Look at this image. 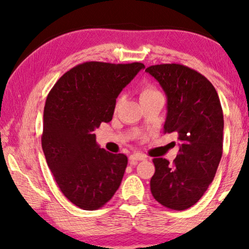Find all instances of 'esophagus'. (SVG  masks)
Returning a JSON list of instances; mask_svg holds the SVG:
<instances>
[{"mask_svg": "<svg viewBox=\"0 0 249 249\" xmlns=\"http://www.w3.org/2000/svg\"><path fill=\"white\" fill-rule=\"evenodd\" d=\"M144 160H146V156L142 154H132L129 156V162L131 165H136L139 161H144Z\"/></svg>", "mask_w": 249, "mask_h": 249, "instance_id": "34e87169", "label": "esophagus"}]
</instances>
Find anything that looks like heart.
<instances>
[{
	"label": "heart",
	"instance_id": "1",
	"mask_svg": "<svg viewBox=\"0 0 249 249\" xmlns=\"http://www.w3.org/2000/svg\"><path fill=\"white\" fill-rule=\"evenodd\" d=\"M154 94H159V91H158V90H155L154 88H153V87L146 86V87L142 88V91H141V100H142V98H144V97H147V96H149V95H154ZM119 104H120V100L118 101L117 107H118Z\"/></svg>",
	"mask_w": 249,
	"mask_h": 249
}]
</instances>
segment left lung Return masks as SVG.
Returning a JSON list of instances; mask_svg holds the SVG:
<instances>
[{
	"instance_id": "1",
	"label": "left lung",
	"mask_w": 249,
	"mask_h": 249,
	"mask_svg": "<svg viewBox=\"0 0 249 249\" xmlns=\"http://www.w3.org/2000/svg\"><path fill=\"white\" fill-rule=\"evenodd\" d=\"M168 98L164 132L176 134L179 153L172 164L154 159V198L170 210L189 209L202 198L215 177L223 149V112L215 88L196 70L178 63L145 70Z\"/></svg>"
}]
</instances>
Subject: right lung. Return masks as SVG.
<instances>
[{
	"mask_svg": "<svg viewBox=\"0 0 249 249\" xmlns=\"http://www.w3.org/2000/svg\"><path fill=\"white\" fill-rule=\"evenodd\" d=\"M144 68L141 62H84L67 71L47 95L44 155L61 192L80 209H100L120 186L128 158L98 147L94 130L112 120L119 94Z\"/></svg>",
	"mask_w": 249,
	"mask_h": 249,
	"instance_id": "right-lung-1",
	"label": "right lung"
}]
</instances>
